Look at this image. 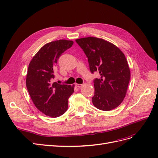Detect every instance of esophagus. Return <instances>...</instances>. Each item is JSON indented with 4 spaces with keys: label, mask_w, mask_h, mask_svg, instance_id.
Listing matches in <instances>:
<instances>
[{
    "label": "esophagus",
    "mask_w": 158,
    "mask_h": 158,
    "mask_svg": "<svg viewBox=\"0 0 158 158\" xmlns=\"http://www.w3.org/2000/svg\"><path fill=\"white\" fill-rule=\"evenodd\" d=\"M75 85H76V87H77V88H81V87H82V85L80 84H76Z\"/></svg>",
    "instance_id": "34e87169"
}]
</instances>
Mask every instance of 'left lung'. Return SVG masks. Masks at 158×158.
<instances>
[{
	"mask_svg": "<svg viewBox=\"0 0 158 158\" xmlns=\"http://www.w3.org/2000/svg\"><path fill=\"white\" fill-rule=\"evenodd\" d=\"M88 59L91 73L98 71L94 80V106L102 111L117 107L125 98L131 78L130 69L123 52L103 39L88 37L76 40Z\"/></svg>",
	"mask_w": 158,
	"mask_h": 158,
	"instance_id": "obj_1",
	"label": "left lung"
}]
</instances>
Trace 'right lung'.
<instances>
[{
    "mask_svg": "<svg viewBox=\"0 0 158 158\" xmlns=\"http://www.w3.org/2000/svg\"><path fill=\"white\" fill-rule=\"evenodd\" d=\"M73 41L60 40L43 46L28 66L26 87L35 106L45 115L55 118L68 109L74 86L53 82L54 71L60 56L70 48Z\"/></svg>",
    "mask_w": 158,
    "mask_h": 158,
    "instance_id": "obj_1",
    "label": "right lung"
}]
</instances>
